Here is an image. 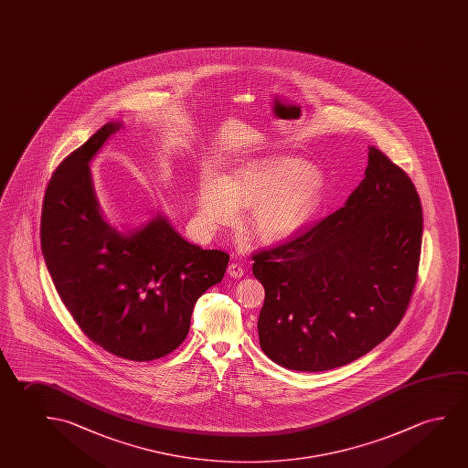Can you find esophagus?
<instances>
[{"label":"esophagus","mask_w":468,"mask_h":468,"mask_svg":"<svg viewBox=\"0 0 468 468\" xmlns=\"http://www.w3.org/2000/svg\"><path fill=\"white\" fill-rule=\"evenodd\" d=\"M227 273L230 275V277H235V279H239V277H243L245 275V269L239 266V264H235V262H231L229 269H227Z\"/></svg>","instance_id":"34e87169"}]
</instances>
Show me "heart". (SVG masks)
Segmentation results:
<instances>
[{"label":"heart","mask_w":468,"mask_h":468,"mask_svg":"<svg viewBox=\"0 0 468 468\" xmlns=\"http://www.w3.org/2000/svg\"><path fill=\"white\" fill-rule=\"evenodd\" d=\"M324 196L321 175L298 157L269 155L233 168L225 178L204 173L197 216L204 225H229L248 208V227L262 241H279L310 220Z\"/></svg>","instance_id":"1"}]
</instances>
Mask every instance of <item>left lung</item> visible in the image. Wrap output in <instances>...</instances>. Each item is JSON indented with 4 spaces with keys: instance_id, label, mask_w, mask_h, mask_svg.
Wrapping results in <instances>:
<instances>
[{
    "instance_id": "obj_1",
    "label": "left lung",
    "mask_w": 468,
    "mask_h": 468,
    "mask_svg": "<svg viewBox=\"0 0 468 468\" xmlns=\"http://www.w3.org/2000/svg\"><path fill=\"white\" fill-rule=\"evenodd\" d=\"M423 212L410 176L374 145L344 207L285 243L252 254L266 290L262 352L295 371H325L388 337L410 304Z\"/></svg>"
}]
</instances>
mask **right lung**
<instances>
[{"mask_svg":"<svg viewBox=\"0 0 468 468\" xmlns=\"http://www.w3.org/2000/svg\"><path fill=\"white\" fill-rule=\"evenodd\" d=\"M122 128L107 122L53 172L40 243L58 295L94 344L131 361L165 356L186 338L197 298L230 256L187 243L164 217L120 233L101 218L89 162Z\"/></svg>","mask_w":468,"mask_h":468,"instance_id":"obj_1","label":"right lung"}]
</instances>
